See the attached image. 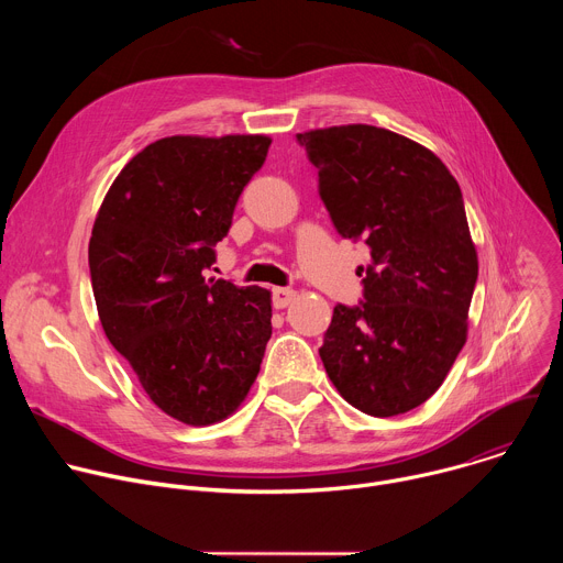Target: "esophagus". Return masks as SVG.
I'll return each instance as SVG.
<instances>
[{"label": "esophagus", "mask_w": 563, "mask_h": 563, "mask_svg": "<svg viewBox=\"0 0 563 563\" xmlns=\"http://www.w3.org/2000/svg\"><path fill=\"white\" fill-rule=\"evenodd\" d=\"M272 296H274V307H276V309H283V307H287L289 302H294L296 291L289 289V287H276Z\"/></svg>", "instance_id": "34e87169"}]
</instances>
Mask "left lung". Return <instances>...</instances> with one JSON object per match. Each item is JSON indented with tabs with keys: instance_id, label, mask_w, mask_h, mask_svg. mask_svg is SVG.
Returning <instances> with one entry per match:
<instances>
[{
	"instance_id": "1",
	"label": "left lung",
	"mask_w": 563,
	"mask_h": 563,
	"mask_svg": "<svg viewBox=\"0 0 563 563\" xmlns=\"http://www.w3.org/2000/svg\"><path fill=\"white\" fill-rule=\"evenodd\" d=\"M343 238H363L365 300L336 305L320 361L369 417L419 408L467 341L478 274L459 183L423 144L369 124L298 133Z\"/></svg>"
}]
</instances>
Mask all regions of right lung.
I'll list each match as a JSON object with an SVG mask.
<instances>
[{
	"mask_svg": "<svg viewBox=\"0 0 563 563\" xmlns=\"http://www.w3.org/2000/svg\"><path fill=\"white\" fill-rule=\"evenodd\" d=\"M269 135H172L133 155L89 240L111 345L172 419L211 426L247 398L272 339V291L205 278Z\"/></svg>",
	"mask_w": 563,
	"mask_h": 563,
	"instance_id": "1",
	"label": "right lung"
}]
</instances>
